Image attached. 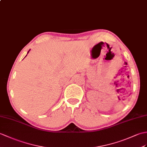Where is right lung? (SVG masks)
<instances>
[{"label": "right lung", "mask_w": 147, "mask_h": 147, "mask_svg": "<svg viewBox=\"0 0 147 147\" xmlns=\"http://www.w3.org/2000/svg\"><path fill=\"white\" fill-rule=\"evenodd\" d=\"M29 51H30V49L29 50V51H28V52H27V54H28V53H29ZM27 55H26V56L25 57H26V56H27Z\"/></svg>", "instance_id": "1"}]
</instances>
